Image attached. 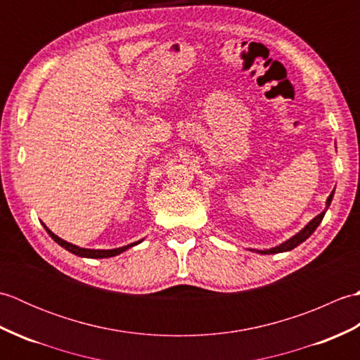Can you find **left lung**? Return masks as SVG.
Returning <instances> with one entry per match:
<instances>
[{
    "label": "left lung",
    "instance_id": "8db88e82",
    "mask_svg": "<svg viewBox=\"0 0 360 360\" xmlns=\"http://www.w3.org/2000/svg\"><path fill=\"white\" fill-rule=\"evenodd\" d=\"M333 196H334V190L331 192V195L328 196V200H326V207H325V210L320 213V215H317L316 218H312L309 223L304 226L300 232L298 233H295L294 236H290L289 240H286L285 243H281V244H278V246H275V248H272V249H264V250H258V249H249V250H252V252H258V254H262V255H269V254H280V252H289V250H292L294 248H297L298 244H302L304 240H308L309 236L314 233V231L316 229L319 227V224L322 223V219H323V217H325V213H326V210H328V207H330V204H331V201H333Z\"/></svg>",
    "mask_w": 360,
    "mask_h": 360
}]
</instances>
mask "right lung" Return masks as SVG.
<instances>
[{"label": "right lung", "instance_id": "right-lung-1", "mask_svg": "<svg viewBox=\"0 0 360 360\" xmlns=\"http://www.w3.org/2000/svg\"><path fill=\"white\" fill-rule=\"evenodd\" d=\"M43 227L46 229V232L49 233L51 238H52L53 241H56V243H58L60 246L65 248L66 250H70L71 254L77 255V257H83V258H110V257H116V255L122 254V252H125L127 249L133 248V246H137V244L143 241V240L134 241V243H131V244H127V246H122V248H117V249H85V248H79V246H75V244H71V243H68V241L62 240V238H60V236H57L56 233H52V232L49 231V229L46 227L44 224H43Z\"/></svg>", "mask_w": 360, "mask_h": 360}]
</instances>
